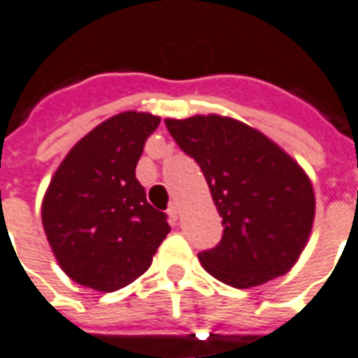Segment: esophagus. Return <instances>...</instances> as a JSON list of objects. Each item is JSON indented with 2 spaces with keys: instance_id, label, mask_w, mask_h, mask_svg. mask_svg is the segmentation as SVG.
Returning a JSON list of instances; mask_svg holds the SVG:
<instances>
[{
  "instance_id": "1",
  "label": "esophagus",
  "mask_w": 358,
  "mask_h": 358,
  "mask_svg": "<svg viewBox=\"0 0 358 358\" xmlns=\"http://www.w3.org/2000/svg\"><path fill=\"white\" fill-rule=\"evenodd\" d=\"M169 215H171L172 219H178V215H180V205L176 203V201H172V203L169 205Z\"/></svg>"
}]
</instances>
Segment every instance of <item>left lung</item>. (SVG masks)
<instances>
[{
	"instance_id": "left-lung-1",
	"label": "left lung",
	"mask_w": 358,
	"mask_h": 358,
	"mask_svg": "<svg viewBox=\"0 0 358 358\" xmlns=\"http://www.w3.org/2000/svg\"><path fill=\"white\" fill-rule=\"evenodd\" d=\"M171 136L199 164L222 238L199 254L207 273L250 289L291 269L308 242L316 199L306 172L277 143L227 116L166 118Z\"/></svg>"
}]
</instances>
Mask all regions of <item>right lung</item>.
Returning <instances> with one entry per match:
<instances>
[{
  "instance_id": "add662e5",
  "label": "right lung",
  "mask_w": 358,
  "mask_h": 358,
  "mask_svg": "<svg viewBox=\"0 0 358 358\" xmlns=\"http://www.w3.org/2000/svg\"><path fill=\"white\" fill-rule=\"evenodd\" d=\"M159 124L149 112L112 116L75 143L50 180L42 224L75 283L101 292L134 283L171 232L136 178L145 141Z\"/></svg>"
}]
</instances>
